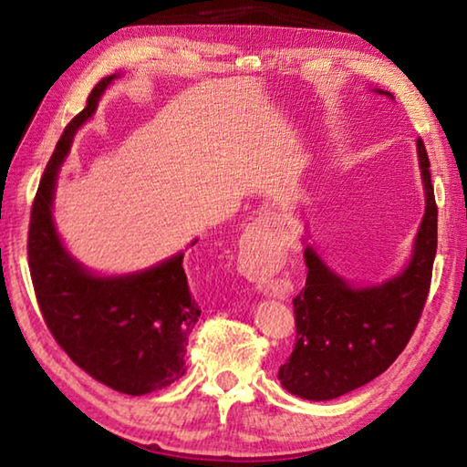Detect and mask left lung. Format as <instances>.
<instances>
[{"label": "left lung", "mask_w": 467, "mask_h": 467, "mask_svg": "<svg viewBox=\"0 0 467 467\" xmlns=\"http://www.w3.org/2000/svg\"><path fill=\"white\" fill-rule=\"evenodd\" d=\"M416 146L426 210L404 272L379 286L352 288L311 247L305 249L306 282L292 298L296 344L278 373L298 398L334 400L373 381L404 352L420 321L437 255V203L424 141L418 138Z\"/></svg>", "instance_id": "left-lung-1"}]
</instances>
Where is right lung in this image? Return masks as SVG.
Masks as SVG:
<instances>
[{
  "label": "right lung",
  "instance_id": "obj_1",
  "mask_svg": "<svg viewBox=\"0 0 467 467\" xmlns=\"http://www.w3.org/2000/svg\"><path fill=\"white\" fill-rule=\"evenodd\" d=\"M113 78L94 86L47 162L30 210L28 267L43 319L63 352L110 389L146 395L185 375L187 337L202 313L189 290L183 253L146 272L99 278L63 249L51 216L55 181L74 133Z\"/></svg>",
  "mask_w": 467,
  "mask_h": 467
}]
</instances>
